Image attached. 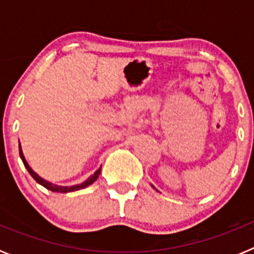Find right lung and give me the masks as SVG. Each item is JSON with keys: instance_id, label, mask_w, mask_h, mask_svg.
<instances>
[{"instance_id": "right-lung-1", "label": "right lung", "mask_w": 254, "mask_h": 254, "mask_svg": "<svg viewBox=\"0 0 254 254\" xmlns=\"http://www.w3.org/2000/svg\"><path fill=\"white\" fill-rule=\"evenodd\" d=\"M19 152H20V158H21L22 163H24L25 168H26V169H28L29 174H30V176L35 179V182H38L39 185H42V186H43V187H46L47 190H53V192H61V193H67V192H73V190H82V188L87 187V186H90L91 183H94V182H95L96 179H98V177H99V174H100V169H98L95 173H94L93 176L90 177V178L87 179V181H85L84 183H81V185L72 186V187H60V186L52 185V183H49V182L44 181L43 178H40V177L38 176L37 173L33 172V169H31V168L28 165V163H26L25 158H24V154H22V151H21V147H19Z\"/></svg>"}]
</instances>
